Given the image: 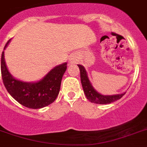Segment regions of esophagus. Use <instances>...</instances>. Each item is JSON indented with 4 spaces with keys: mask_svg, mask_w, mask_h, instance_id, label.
<instances>
[{
    "mask_svg": "<svg viewBox=\"0 0 147 147\" xmlns=\"http://www.w3.org/2000/svg\"><path fill=\"white\" fill-rule=\"evenodd\" d=\"M78 59H79L78 54H76V53L72 54V55H71L69 58V62L71 63H74L78 61Z\"/></svg>",
    "mask_w": 147,
    "mask_h": 147,
    "instance_id": "obj_1",
    "label": "esophagus"
}]
</instances>
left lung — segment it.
<instances>
[{
	"mask_svg": "<svg viewBox=\"0 0 147 147\" xmlns=\"http://www.w3.org/2000/svg\"><path fill=\"white\" fill-rule=\"evenodd\" d=\"M77 65L80 70L81 82H82L84 92L87 100L91 102L100 105L110 104V103L120 100L125 94V92L121 94H113V95L102 94L101 93L97 92L93 86L89 76H88L86 68L80 64H78Z\"/></svg>",
	"mask_w": 147,
	"mask_h": 147,
	"instance_id": "obj_1",
	"label": "left lung"
}]
</instances>
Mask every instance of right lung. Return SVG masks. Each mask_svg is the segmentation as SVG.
Masks as SVG:
<instances>
[{"instance_id": "1", "label": "right lung", "mask_w": 147, "mask_h": 147, "mask_svg": "<svg viewBox=\"0 0 147 147\" xmlns=\"http://www.w3.org/2000/svg\"><path fill=\"white\" fill-rule=\"evenodd\" d=\"M11 40L4 47V50ZM1 55V74L4 86L10 95L28 108L40 109L53 102L61 89V80L67 69V63L56 65L37 82H24L16 79L8 71L4 58Z\"/></svg>"}]
</instances>
